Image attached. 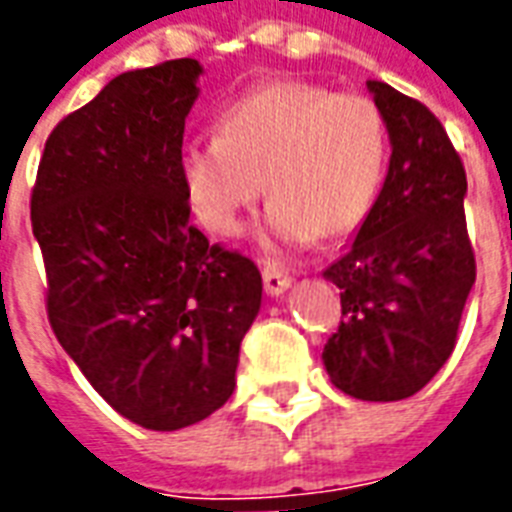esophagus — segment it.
<instances>
[{
  "label": "esophagus",
  "mask_w": 512,
  "mask_h": 512,
  "mask_svg": "<svg viewBox=\"0 0 512 512\" xmlns=\"http://www.w3.org/2000/svg\"><path fill=\"white\" fill-rule=\"evenodd\" d=\"M263 285H266V293L271 295V298H279L285 290H290L293 279H290V276H287L279 266L268 263V266L263 268Z\"/></svg>",
  "instance_id": "34e87169"
}]
</instances>
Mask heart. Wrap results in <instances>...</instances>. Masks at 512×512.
I'll return each mask as SVG.
<instances>
[{"label": "heart", "instance_id": "obj_1", "mask_svg": "<svg viewBox=\"0 0 512 512\" xmlns=\"http://www.w3.org/2000/svg\"><path fill=\"white\" fill-rule=\"evenodd\" d=\"M385 168V124L372 100L304 81L241 94L217 119V138L181 146L179 181L192 214L236 236L263 187V238L306 246L339 238L369 214Z\"/></svg>", "mask_w": 512, "mask_h": 512}]
</instances>
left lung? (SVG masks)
Listing matches in <instances>:
<instances>
[{
  "label": "left lung",
  "mask_w": 512,
  "mask_h": 512,
  "mask_svg": "<svg viewBox=\"0 0 512 512\" xmlns=\"http://www.w3.org/2000/svg\"><path fill=\"white\" fill-rule=\"evenodd\" d=\"M391 140L382 189L323 276L342 290L344 320L323 350L325 372L352 399L418 393L456 347L475 285L467 238V173L434 113L366 81Z\"/></svg>",
  "instance_id": "left-lung-1"
}]
</instances>
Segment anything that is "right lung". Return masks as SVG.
<instances>
[{
	"label": "right lung",
	"instance_id": "obj_1",
	"mask_svg": "<svg viewBox=\"0 0 512 512\" xmlns=\"http://www.w3.org/2000/svg\"><path fill=\"white\" fill-rule=\"evenodd\" d=\"M198 59L116 75L45 140L32 230L48 274V320L113 410L151 431L217 412L263 279L208 244L179 181Z\"/></svg>",
	"mask_w": 512,
	"mask_h": 512
}]
</instances>
